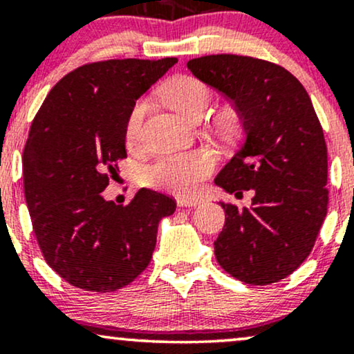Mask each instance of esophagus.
Here are the masks:
<instances>
[{"label":"esophagus","mask_w":354,"mask_h":354,"mask_svg":"<svg viewBox=\"0 0 354 354\" xmlns=\"http://www.w3.org/2000/svg\"><path fill=\"white\" fill-rule=\"evenodd\" d=\"M201 203V198H180V200H178V205L180 206H191V208H193V206H200Z\"/></svg>","instance_id":"34e87169"}]
</instances>
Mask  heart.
I'll return each mask as SVG.
<instances>
[{
  "label": "heart",
  "mask_w": 354,
  "mask_h": 354,
  "mask_svg": "<svg viewBox=\"0 0 354 354\" xmlns=\"http://www.w3.org/2000/svg\"><path fill=\"white\" fill-rule=\"evenodd\" d=\"M161 95L174 111L188 120H200L208 109L213 96L208 84L194 76H176L165 84ZM145 109V101H138L129 109L124 123V140L128 145L136 141ZM223 128H230L228 121H223ZM213 168L214 154L208 149H196V151L158 158L156 161L140 169V180L151 188L176 194H189L200 188Z\"/></svg>",
  "instance_id": "obj_1"
}]
</instances>
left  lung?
Here are the masks:
<instances>
[{
  "mask_svg": "<svg viewBox=\"0 0 354 354\" xmlns=\"http://www.w3.org/2000/svg\"><path fill=\"white\" fill-rule=\"evenodd\" d=\"M188 68L233 101L245 129L214 183L254 196L243 209L221 203L219 266L248 284L279 281L310 256L328 211V149L310 95L283 66L251 56H201Z\"/></svg>",
  "mask_w": 354,
  "mask_h": 354,
  "instance_id": "left-lung-1",
  "label": "left lung"
}]
</instances>
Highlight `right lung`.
<instances>
[{
	"mask_svg": "<svg viewBox=\"0 0 354 354\" xmlns=\"http://www.w3.org/2000/svg\"><path fill=\"white\" fill-rule=\"evenodd\" d=\"M176 58L108 59L76 68L48 93L23 151L24 198L46 263L64 281L109 293L151 261L158 225L176 201L140 189L126 206L101 193L126 158L129 109Z\"/></svg>",
	"mask_w": 354,
	"mask_h": 354,
	"instance_id": "right-lung-1",
	"label": "right lung"
}]
</instances>
